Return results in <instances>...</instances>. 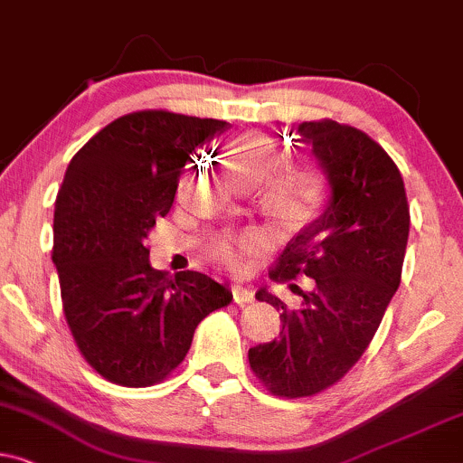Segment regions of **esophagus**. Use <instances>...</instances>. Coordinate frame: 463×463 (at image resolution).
<instances>
[{"label": "esophagus", "mask_w": 463, "mask_h": 463, "mask_svg": "<svg viewBox=\"0 0 463 463\" xmlns=\"http://www.w3.org/2000/svg\"><path fill=\"white\" fill-rule=\"evenodd\" d=\"M232 294H233V300H236L238 305H249V302H253V298H255L253 289L247 288V285H241V283L232 285Z\"/></svg>", "instance_id": "obj_1"}]
</instances>
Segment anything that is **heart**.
<instances>
[{"instance_id":"b5f03b06","label":"heart","mask_w":463,"mask_h":463,"mask_svg":"<svg viewBox=\"0 0 463 463\" xmlns=\"http://www.w3.org/2000/svg\"><path fill=\"white\" fill-rule=\"evenodd\" d=\"M281 163V150L270 137L247 135L236 139L225 152V167L233 180L264 182ZM324 197L322 175L305 167L279 174L268 188V203L288 219H309ZM253 249L250 236H230L214 244L216 260L230 268H241L244 255Z\"/></svg>"}]
</instances>
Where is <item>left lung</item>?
Returning a JSON list of instances; mask_svg holds the SVG:
<instances>
[{"instance_id": "1", "label": "left lung", "mask_w": 463, "mask_h": 463, "mask_svg": "<svg viewBox=\"0 0 463 463\" xmlns=\"http://www.w3.org/2000/svg\"><path fill=\"white\" fill-rule=\"evenodd\" d=\"M311 146L328 180L322 214L302 227L270 270L272 281L313 279L298 309L261 288L281 311V335L249 350L253 373L277 397H311L356 364L402 281L410 208L397 165L363 130L319 119L289 130Z\"/></svg>"}]
</instances>
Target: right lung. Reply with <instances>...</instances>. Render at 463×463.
I'll use <instances>...</instances> for the list:
<instances>
[{
  "mask_svg": "<svg viewBox=\"0 0 463 463\" xmlns=\"http://www.w3.org/2000/svg\"><path fill=\"white\" fill-rule=\"evenodd\" d=\"M230 124L135 111L99 130L55 199L53 264L68 328L105 380L152 386L184 361L197 324L230 305L225 285L150 266L146 238L169 213L184 165Z\"/></svg>",
  "mask_w": 463,
  "mask_h": 463,
  "instance_id": "1",
  "label": "right lung"
}]
</instances>
